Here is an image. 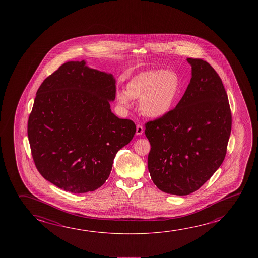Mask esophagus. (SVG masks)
Segmentation results:
<instances>
[{"label": "esophagus", "mask_w": 258, "mask_h": 258, "mask_svg": "<svg viewBox=\"0 0 258 258\" xmlns=\"http://www.w3.org/2000/svg\"><path fill=\"white\" fill-rule=\"evenodd\" d=\"M144 132V128L142 127V125H140V124H138L137 125V128H136V134L137 135H141L142 133Z\"/></svg>", "instance_id": "34e87169"}]
</instances>
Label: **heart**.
Segmentation results:
<instances>
[{
    "mask_svg": "<svg viewBox=\"0 0 258 258\" xmlns=\"http://www.w3.org/2000/svg\"><path fill=\"white\" fill-rule=\"evenodd\" d=\"M180 91V78L173 70L151 69L140 73L130 80L126 92L118 93V101L127 108L132 100H140V109L145 116L165 117L173 108Z\"/></svg>",
    "mask_w": 258,
    "mask_h": 258,
    "instance_id": "obj_1",
    "label": "heart"
}]
</instances>
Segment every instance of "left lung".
<instances>
[{
	"mask_svg": "<svg viewBox=\"0 0 258 258\" xmlns=\"http://www.w3.org/2000/svg\"><path fill=\"white\" fill-rule=\"evenodd\" d=\"M191 78L176 107L145 124L151 149L148 171L166 194L188 195L200 189L227 154L232 116L222 81L210 63L187 58Z\"/></svg>",
	"mask_w": 258,
	"mask_h": 258,
	"instance_id": "obj_1",
	"label": "left lung"
}]
</instances>
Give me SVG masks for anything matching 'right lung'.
Returning <instances> with one entry per match:
<instances>
[{"label":"right lung","instance_id":"obj_1","mask_svg":"<svg viewBox=\"0 0 258 258\" xmlns=\"http://www.w3.org/2000/svg\"><path fill=\"white\" fill-rule=\"evenodd\" d=\"M115 96L112 75L84 60L63 63L43 81L28 121L31 155L43 177L73 194L106 182L116 154L136 132L132 120L111 112Z\"/></svg>","mask_w":258,"mask_h":258}]
</instances>
